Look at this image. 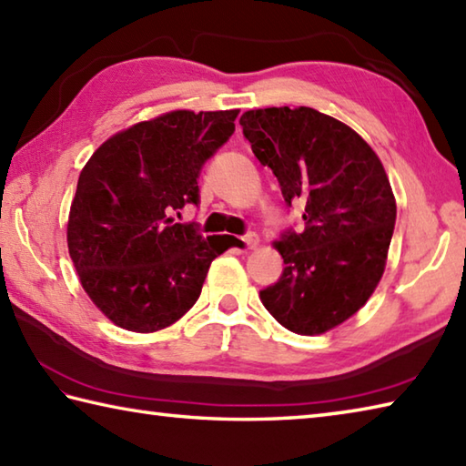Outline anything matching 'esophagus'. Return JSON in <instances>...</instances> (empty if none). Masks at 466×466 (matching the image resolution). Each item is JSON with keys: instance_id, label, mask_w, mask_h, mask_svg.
<instances>
[{"instance_id": "obj_1", "label": "esophagus", "mask_w": 466, "mask_h": 466, "mask_svg": "<svg viewBox=\"0 0 466 466\" xmlns=\"http://www.w3.org/2000/svg\"><path fill=\"white\" fill-rule=\"evenodd\" d=\"M241 241H243V245L248 249H256L258 243H259V237L256 233H248V235L241 237Z\"/></svg>"}]
</instances>
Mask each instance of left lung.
<instances>
[{
    "label": "left lung",
    "instance_id": "1",
    "mask_svg": "<svg viewBox=\"0 0 466 466\" xmlns=\"http://www.w3.org/2000/svg\"><path fill=\"white\" fill-rule=\"evenodd\" d=\"M239 124L304 229L276 243L286 268L259 298L298 335H320L370 300L385 269L396 198L380 157L339 119L312 107L245 111Z\"/></svg>",
    "mask_w": 466,
    "mask_h": 466
}]
</instances>
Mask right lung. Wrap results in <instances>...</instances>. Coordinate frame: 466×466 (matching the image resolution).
Here are the masks:
<instances>
[{
    "mask_svg": "<svg viewBox=\"0 0 466 466\" xmlns=\"http://www.w3.org/2000/svg\"><path fill=\"white\" fill-rule=\"evenodd\" d=\"M239 111H172L109 137L78 177L68 253L111 322L170 327L198 300L210 261L229 248L170 217L198 205V177L233 136Z\"/></svg>",
    "mask_w": 466,
    "mask_h": 466,
    "instance_id": "right-lung-1",
    "label": "right lung"
}]
</instances>
